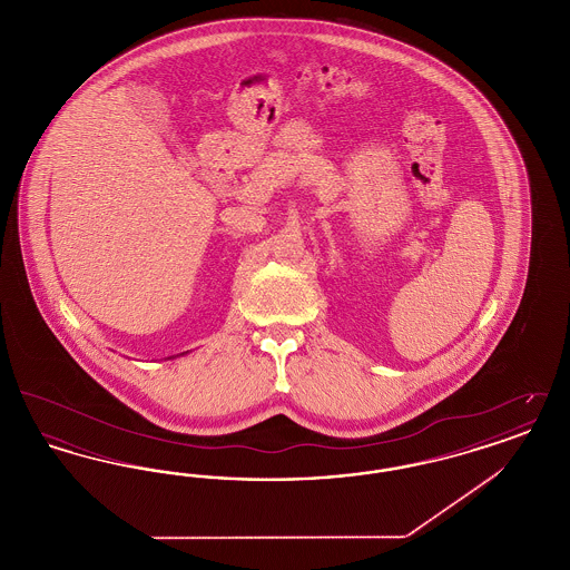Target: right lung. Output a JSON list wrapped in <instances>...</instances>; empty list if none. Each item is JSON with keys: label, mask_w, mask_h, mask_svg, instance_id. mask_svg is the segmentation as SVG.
I'll use <instances>...</instances> for the list:
<instances>
[{"label": "right lung", "mask_w": 570, "mask_h": 570, "mask_svg": "<svg viewBox=\"0 0 570 570\" xmlns=\"http://www.w3.org/2000/svg\"><path fill=\"white\" fill-rule=\"evenodd\" d=\"M170 358H173V356H170Z\"/></svg>", "instance_id": "1"}]
</instances>
